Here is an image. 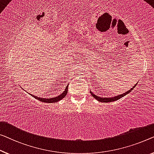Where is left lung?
<instances>
[{
  "label": "left lung",
  "instance_id": "1",
  "mask_svg": "<svg viewBox=\"0 0 154 154\" xmlns=\"http://www.w3.org/2000/svg\"><path fill=\"white\" fill-rule=\"evenodd\" d=\"M136 85H137V84L135 85L134 86H133V88H131L129 91H128L126 92V93H124L123 94H121V95H117V96H115V97H99V96L95 95V94H94L92 91H90V93L91 94V95L93 96V97L95 98V99H96L97 101H99V102H107V103L108 102H114V101H117L118 100H120V98L123 97L124 96L128 95V94L133 89L135 88V87L136 86Z\"/></svg>",
  "mask_w": 154,
  "mask_h": 154
}]
</instances>
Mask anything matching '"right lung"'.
<instances>
[{
	"mask_svg": "<svg viewBox=\"0 0 154 154\" xmlns=\"http://www.w3.org/2000/svg\"><path fill=\"white\" fill-rule=\"evenodd\" d=\"M68 86H66L65 90L62 93H61L60 95L57 96V97H52V98H43V97H38L37 96H35V95H33L30 94V95L32 96L33 97L35 98V99L41 101V102H45V103H55L57 102H59V101L61 100L62 99H63L64 97H66V95H67V93H68ZM21 88V87H20ZM26 91V90H24Z\"/></svg>",
	"mask_w": 154,
	"mask_h": 154,
	"instance_id": "add662e5",
	"label": "right lung"
}]
</instances>
